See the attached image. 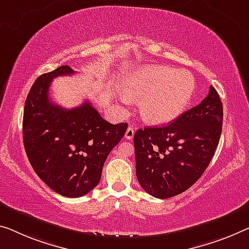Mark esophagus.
Listing matches in <instances>:
<instances>
[{
	"label": "esophagus",
	"instance_id": "34e87169",
	"mask_svg": "<svg viewBox=\"0 0 249 249\" xmlns=\"http://www.w3.org/2000/svg\"><path fill=\"white\" fill-rule=\"evenodd\" d=\"M133 136H135V130H133L132 127H129V128L127 129V131H125L124 138H125V139L130 140V139H132Z\"/></svg>",
	"mask_w": 249,
	"mask_h": 249
}]
</instances>
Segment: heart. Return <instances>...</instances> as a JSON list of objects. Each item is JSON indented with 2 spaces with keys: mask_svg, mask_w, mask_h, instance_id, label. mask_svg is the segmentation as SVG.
<instances>
[{
  "mask_svg": "<svg viewBox=\"0 0 249 249\" xmlns=\"http://www.w3.org/2000/svg\"><path fill=\"white\" fill-rule=\"evenodd\" d=\"M195 88L196 82L190 72L163 66L137 69L124 82L125 94L141 99V116L155 124L177 119L193 98Z\"/></svg>",
  "mask_w": 249,
  "mask_h": 249,
  "instance_id": "heart-1",
  "label": "heart"
}]
</instances>
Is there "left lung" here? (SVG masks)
<instances>
[{"label": "left lung", "instance_id": "1", "mask_svg": "<svg viewBox=\"0 0 249 249\" xmlns=\"http://www.w3.org/2000/svg\"><path fill=\"white\" fill-rule=\"evenodd\" d=\"M221 125L223 103L210 86L199 105L169 124L137 130L136 174L142 189L160 199L189 189L215 155Z\"/></svg>", "mask_w": 249, "mask_h": 249}]
</instances>
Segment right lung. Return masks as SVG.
I'll list each match as a JSON object with an SVG mask.
<instances>
[{"instance_id":"obj_1","label":"right lung","mask_w":249,"mask_h":249,"mask_svg":"<svg viewBox=\"0 0 249 249\" xmlns=\"http://www.w3.org/2000/svg\"><path fill=\"white\" fill-rule=\"evenodd\" d=\"M73 73L62 66L36 80L24 105L23 143L33 170L45 185L61 196L78 198L100 181L106 159L128 124L106 121L89 101L66 109L50 100L52 80Z\"/></svg>"}]
</instances>
